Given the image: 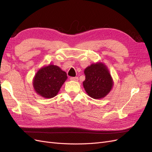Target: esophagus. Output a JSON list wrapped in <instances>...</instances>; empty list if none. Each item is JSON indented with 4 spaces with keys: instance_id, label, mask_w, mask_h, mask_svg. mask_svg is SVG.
Listing matches in <instances>:
<instances>
[{
    "instance_id": "esophagus-1",
    "label": "esophagus",
    "mask_w": 152,
    "mask_h": 152,
    "mask_svg": "<svg viewBox=\"0 0 152 152\" xmlns=\"http://www.w3.org/2000/svg\"><path fill=\"white\" fill-rule=\"evenodd\" d=\"M70 79L71 80H73V81H77L78 79H79V78H78L77 77H70Z\"/></svg>"
}]
</instances>
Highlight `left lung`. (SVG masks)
<instances>
[{
    "instance_id": "obj_1",
    "label": "left lung",
    "mask_w": 152,
    "mask_h": 152,
    "mask_svg": "<svg viewBox=\"0 0 152 152\" xmlns=\"http://www.w3.org/2000/svg\"><path fill=\"white\" fill-rule=\"evenodd\" d=\"M84 73L86 79L83 86L86 93L91 98H102L112 88V77L107 68L102 63L92 64L85 69Z\"/></svg>"
}]
</instances>
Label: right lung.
<instances>
[{
	"mask_svg": "<svg viewBox=\"0 0 152 152\" xmlns=\"http://www.w3.org/2000/svg\"><path fill=\"white\" fill-rule=\"evenodd\" d=\"M67 79L65 72L55 65H50L40 69L34 79V87L37 93L45 98L56 96Z\"/></svg>",
	"mask_w": 152,
	"mask_h": 152,
	"instance_id": "obj_1",
	"label": "right lung"
}]
</instances>
